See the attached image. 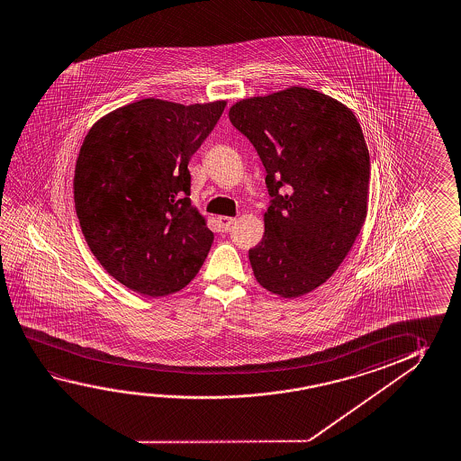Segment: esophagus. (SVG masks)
Here are the masks:
<instances>
[{"instance_id": "esophagus-1", "label": "esophagus", "mask_w": 461, "mask_h": 461, "mask_svg": "<svg viewBox=\"0 0 461 461\" xmlns=\"http://www.w3.org/2000/svg\"><path fill=\"white\" fill-rule=\"evenodd\" d=\"M234 221H236V219H233V217H219V225L221 231H228Z\"/></svg>"}]
</instances>
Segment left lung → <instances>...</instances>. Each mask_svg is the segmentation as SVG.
<instances>
[{"mask_svg":"<svg viewBox=\"0 0 461 461\" xmlns=\"http://www.w3.org/2000/svg\"><path fill=\"white\" fill-rule=\"evenodd\" d=\"M230 121L267 170L264 240L249 250L267 291L294 299L338 270L366 219L370 154L339 101L303 86L242 99Z\"/></svg>","mask_w":461,"mask_h":461,"instance_id":"obj_1","label":"left lung"}]
</instances>
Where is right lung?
Returning a JSON list of instances; mask_svg holds the SVG:
<instances>
[{
    "label": "right lung",
    "instance_id": "obj_1",
    "mask_svg": "<svg viewBox=\"0 0 461 461\" xmlns=\"http://www.w3.org/2000/svg\"><path fill=\"white\" fill-rule=\"evenodd\" d=\"M225 101L141 99L99 119L77 158L74 199L93 256L140 294H174L196 276L213 233L191 205L189 158Z\"/></svg>",
    "mask_w": 461,
    "mask_h": 461
}]
</instances>
